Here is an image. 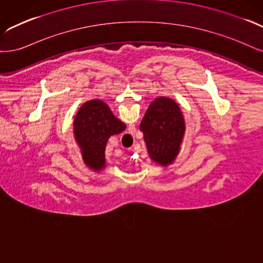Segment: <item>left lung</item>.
Here are the masks:
<instances>
[{
	"label": "left lung",
	"mask_w": 263,
	"mask_h": 263,
	"mask_svg": "<svg viewBox=\"0 0 263 263\" xmlns=\"http://www.w3.org/2000/svg\"><path fill=\"white\" fill-rule=\"evenodd\" d=\"M149 157L160 165L171 164L180 148L184 121L178 105L171 98H156L140 124Z\"/></svg>",
	"instance_id": "left-lung-1"
}]
</instances>
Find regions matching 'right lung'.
<instances>
[{"mask_svg":"<svg viewBox=\"0 0 263 263\" xmlns=\"http://www.w3.org/2000/svg\"><path fill=\"white\" fill-rule=\"evenodd\" d=\"M124 129L125 124L117 119L101 100H90L84 104L76 114L74 133L85 164L95 171L104 168L108 139Z\"/></svg>","mask_w":263,"mask_h":263,"instance_id":"right-lung-1","label":"right lung"}]
</instances>
